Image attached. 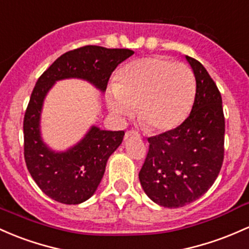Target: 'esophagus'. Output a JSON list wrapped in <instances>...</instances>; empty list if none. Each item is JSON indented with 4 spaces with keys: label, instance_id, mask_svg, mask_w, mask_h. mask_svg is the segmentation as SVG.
Returning a JSON list of instances; mask_svg holds the SVG:
<instances>
[{
    "label": "esophagus",
    "instance_id": "34e87169",
    "mask_svg": "<svg viewBox=\"0 0 249 249\" xmlns=\"http://www.w3.org/2000/svg\"><path fill=\"white\" fill-rule=\"evenodd\" d=\"M131 136H139V135H138V132H136V131H133V130L126 131V132H125V139L130 138Z\"/></svg>",
    "mask_w": 249,
    "mask_h": 249
}]
</instances>
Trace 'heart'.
Segmentation results:
<instances>
[{"instance_id":"heart-1","label":"heart","mask_w":249,"mask_h":249,"mask_svg":"<svg viewBox=\"0 0 249 249\" xmlns=\"http://www.w3.org/2000/svg\"><path fill=\"white\" fill-rule=\"evenodd\" d=\"M196 94L193 71L185 64L156 55L125 65L106 93L110 112L127 122L137 107L139 123L155 132L176 129L189 116Z\"/></svg>"}]
</instances>
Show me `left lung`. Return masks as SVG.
Instances as JSON below:
<instances>
[{"label":"left lung","instance_id":"8db88e82","mask_svg":"<svg viewBox=\"0 0 249 249\" xmlns=\"http://www.w3.org/2000/svg\"><path fill=\"white\" fill-rule=\"evenodd\" d=\"M196 80L187 119L176 129L147 138L149 152L139 171L144 193L158 206L179 208L206 194L220 173L225 145L222 98L197 60L185 55Z\"/></svg>","mask_w":249,"mask_h":249}]
</instances>
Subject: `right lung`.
I'll return each mask as SVG.
<instances>
[{
    "instance_id": "1",
    "label": "right lung",
    "mask_w": 249,
    "mask_h": 249,
    "mask_svg": "<svg viewBox=\"0 0 249 249\" xmlns=\"http://www.w3.org/2000/svg\"><path fill=\"white\" fill-rule=\"evenodd\" d=\"M133 53L131 49L85 46L62 54L35 84L23 120L24 160L37 187L52 200L65 204L89 200L125 132L92 125L73 146L64 151L51 149L41 136V113L48 92L56 81L80 79L104 93L112 72Z\"/></svg>"
}]
</instances>
